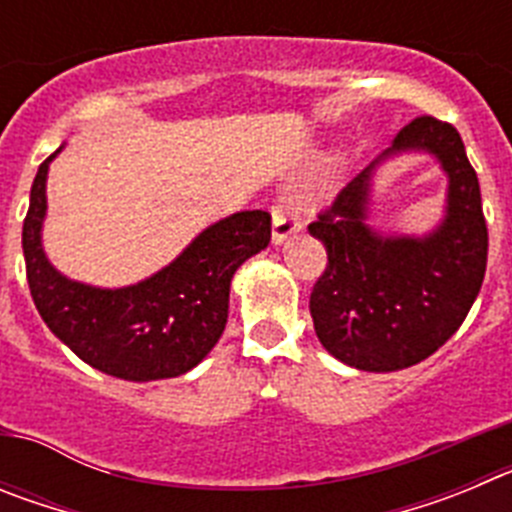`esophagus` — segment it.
<instances>
[{
  "label": "esophagus",
  "instance_id": "obj_1",
  "mask_svg": "<svg viewBox=\"0 0 512 512\" xmlns=\"http://www.w3.org/2000/svg\"><path fill=\"white\" fill-rule=\"evenodd\" d=\"M300 228V217L289 210V205L279 202V205L271 207V243H274V246H279V243H284L295 233H300Z\"/></svg>",
  "mask_w": 512,
  "mask_h": 512
}]
</instances>
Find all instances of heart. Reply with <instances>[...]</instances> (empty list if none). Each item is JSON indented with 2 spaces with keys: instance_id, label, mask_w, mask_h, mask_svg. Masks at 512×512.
<instances>
[{
  "instance_id": "heart-1",
  "label": "heart",
  "mask_w": 512,
  "mask_h": 512,
  "mask_svg": "<svg viewBox=\"0 0 512 512\" xmlns=\"http://www.w3.org/2000/svg\"><path fill=\"white\" fill-rule=\"evenodd\" d=\"M330 179H333V176L330 174H323V176H318V179H315V184H312V194H325V192H330Z\"/></svg>"
}]
</instances>
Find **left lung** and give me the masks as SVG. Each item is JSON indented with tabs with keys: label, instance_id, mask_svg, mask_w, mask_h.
<instances>
[{
	"label": "left lung",
	"instance_id": "1",
	"mask_svg": "<svg viewBox=\"0 0 512 512\" xmlns=\"http://www.w3.org/2000/svg\"><path fill=\"white\" fill-rule=\"evenodd\" d=\"M431 152L450 176L447 215L423 239L365 225L371 176L384 157ZM328 251L310 315L330 356L361 372H397L428 359L467 318L485 279L487 223L477 171L454 125L415 117L336 202L307 225Z\"/></svg>",
	"mask_w": 512,
	"mask_h": 512
}]
</instances>
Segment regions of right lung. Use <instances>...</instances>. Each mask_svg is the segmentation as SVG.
I'll list each match as a JSON object with an SVG mask.
<instances>
[{
    "mask_svg": "<svg viewBox=\"0 0 512 512\" xmlns=\"http://www.w3.org/2000/svg\"><path fill=\"white\" fill-rule=\"evenodd\" d=\"M56 153L35 174L22 223L27 284L40 318L81 361L110 377L151 382L187 374L223 336L230 279L243 261L269 246L271 215L243 210L225 217L202 230L169 266L130 287L74 282L48 261L40 241L48 210L45 179Z\"/></svg>",
    "mask_w": 512,
    "mask_h": 512,
    "instance_id": "obj_1",
    "label": "right lung"
}]
</instances>
